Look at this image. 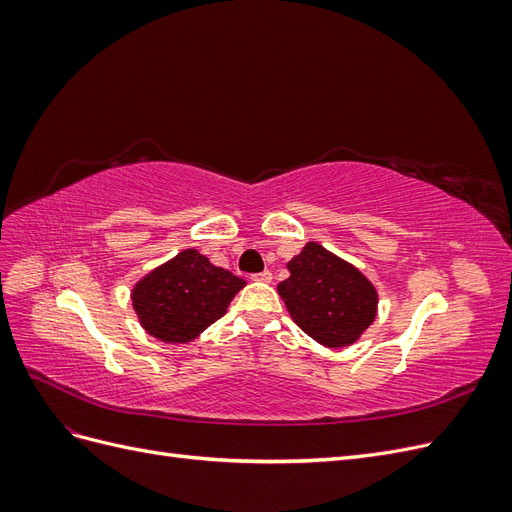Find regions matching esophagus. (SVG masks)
<instances>
[{
	"mask_svg": "<svg viewBox=\"0 0 512 512\" xmlns=\"http://www.w3.org/2000/svg\"><path fill=\"white\" fill-rule=\"evenodd\" d=\"M252 280H254V282H265V284H269V282L273 280V275H271V271H260V273H254V275H252Z\"/></svg>",
	"mask_w": 512,
	"mask_h": 512,
	"instance_id": "esophagus-1",
	"label": "esophagus"
}]
</instances>
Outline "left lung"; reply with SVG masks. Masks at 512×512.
Segmentation results:
<instances>
[{
    "label": "left lung",
    "mask_w": 512,
    "mask_h": 512,
    "mask_svg": "<svg viewBox=\"0 0 512 512\" xmlns=\"http://www.w3.org/2000/svg\"><path fill=\"white\" fill-rule=\"evenodd\" d=\"M290 277L277 286L288 314L327 348L354 344L376 318L378 292L350 262L309 241L288 262Z\"/></svg>",
    "instance_id": "1"
}]
</instances>
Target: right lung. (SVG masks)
I'll return each mask as SVG.
<instances>
[{"label": "right lung", "mask_w": 512, "mask_h": 512, "mask_svg": "<svg viewBox=\"0 0 512 512\" xmlns=\"http://www.w3.org/2000/svg\"><path fill=\"white\" fill-rule=\"evenodd\" d=\"M243 286L241 277L211 265L207 256L183 250L134 286L132 305L149 335L188 344L226 314Z\"/></svg>", "instance_id": "right-lung-1"}]
</instances>
